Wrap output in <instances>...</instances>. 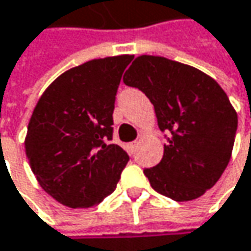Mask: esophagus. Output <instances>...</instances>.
Masks as SVG:
<instances>
[{
    "label": "esophagus",
    "mask_w": 251,
    "mask_h": 251,
    "mask_svg": "<svg viewBox=\"0 0 251 251\" xmlns=\"http://www.w3.org/2000/svg\"><path fill=\"white\" fill-rule=\"evenodd\" d=\"M138 145H139V142H138V141H135V142L129 144V145H127V148H129V151H130V152H135V149L138 148Z\"/></svg>",
    "instance_id": "1"
}]
</instances>
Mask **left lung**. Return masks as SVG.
Instances as JSON below:
<instances>
[{"label": "left lung", "mask_w": 251, "mask_h": 251, "mask_svg": "<svg viewBox=\"0 0 251 251\" xmlns=\"http://www.w3.org/2000/svg\"><path fill=\"white\" fill-rule=\"evenodd\" d=\"M124 81L147 95L168 132L161 162L144 170L151 187L178 202L201 197L231 158L237 113L226 92L201 70L159 56L135 58Z\"/></svg>", "instance_id": "8db88e82"}]
</instances>
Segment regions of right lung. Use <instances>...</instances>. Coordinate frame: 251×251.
<instances>
[{"instance_id": "right-lung-1", "label": "right lung", "mask_w": 251, "mask_h": 251, "mask_svg": "<svg viewBox=\"0 0 251 251\" xmlns=\"http://www.w3.org/2000/svg\"><path fill=\"white\" fill-rule=\"evenodd\" d=\"M133 56L95 58L60 75L28 122L25 153L41 188L70 208H90L115 191L129 156L110 144L122 75Z\"/></svg>"}]
</instances>
